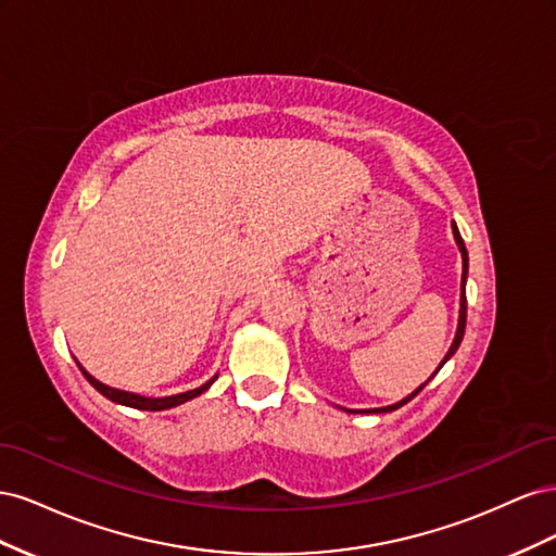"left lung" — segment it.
Here are the masks:
<instances>
[{
    "mask_svg": "<svg viewBox=\"0 0 556 556\" xmlns=\"http://www.w3.org/2000/svg\"><path fill=\"white\" fill-rule=\"evenodd\" d=\"M452 233H454V241H457V245H459V250H462V262H464V271H462V308H459V325H457V333H454V341H452V345H450V350H447V355H445V359L441 362V366L435 368V374L441 371L443 368V364L454 355V352H457V348H459V343H462V339H464V329H466V276H468V252H466V245H464V239H462V233H459V229H457V225L452 223ZM433 374V376H435ZM431 376V378H433ZM429 378V380H431ZM427 380V382H429ZM427 382L422 384V387H417V390L410 394V396H406L403 401H399V403H394V406H387V408H371V410H362V413H392V410H396V408H401L403 403H408L410 399H415L419 392L425 390L427 387ZM352 413V410H350ZM357 413V410H355Z\"/></svg>",
    "mask_w": 556,
    "mask_h": 556,
    "instance_id": "8db88e82",
    "label": "left lung"
}]
</instances>
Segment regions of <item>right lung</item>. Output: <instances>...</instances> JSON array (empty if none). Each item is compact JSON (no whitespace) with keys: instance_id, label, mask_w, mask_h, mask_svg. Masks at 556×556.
I'll use <instances>...</instances> for the list:
<instances>
[{"instance_id":"right-lung-1","label":"right lung","mask_w":556,"mask_h":556,"mask_svg":"<svg viewBox=\"0 0 556 556\" xmlns=\"http://www.w3.org/2000/svg\"><path fill=\"white\" fill-rule=\"evenodd\" d=\"M78 364V362H76ZM78 368L83 371V376H86V380L94 387V390L99 394H104L106 399H111L113 403H121V406H129V408H137V410H166V408H174V406H180V403L190 401L199 394H204L208 387L215 382L217 376H213L208 382H204L201 387H197V390H190V392H182V394H174V396H160V399H153V396H141V394H134V392H125V390H115V387H109L104 382H99L97 378H92L86 368H83L78 364Z\"/></svg>"}]
</instances>
